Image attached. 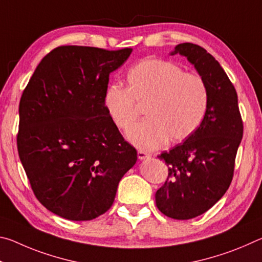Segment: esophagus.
Returning a JSON list of instances; mask_svg holds the SVG:
<instances>
[{"label":"esophagus","instance_id":"1","mask_svg":"<svg viewBox=\"0 0 262 262\" xmlns=\"http://www.w3.org/2000/svg\"><path fill=\"white\" fill-rule=\"evenodd\" d=\"M137 157H139V159H145L150 157V155L148 152L143 151V150H139V151H137Z\"/></svg>","mask_w":262,"mask_h":262}]
</instances>
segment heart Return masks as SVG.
Returning <instances> with one entry per match:
<instances>
[{
  "label": "heart",
  "instance_id": "1",
  "mask_svg": "<svg viewBox=\"0 0 262 262\" xmlns=\"http://www.w3.org/2000/svg\"><path fill=\"white\" fill-rule=\"evenodd\" d=\"M128 88L112 84L104 92V106L115 126L127 130L145 107L148 120L128 132L136 147L152 150L170 140L181 142L201 125L208 105V88L198 74L184 73L173 62L145 59L127 73Z\"/></svg>",
  "mask_w": 262,
  "mask_h": 262
}]
</instances>
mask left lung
Listing matches in <instances>:
<instances>
[{
	"label": "left lung",
	"mask_w": 262,
	"mask_h": 262,
	"mask_svg": "<svg viewBox=\"0 0 262 262\" xmlns=\"http://www.w3.org/2000/svg\"><path fill=\"white\" fill-rule=\"evenodd\" d=\"M176 54L187 57L206 82L208 105L196 132L158 156L168 166V176L155 198L164 215L189 220L210 209L228 190L243 139V121L236 89L219 61L190 42L177 45L171 52Z\"/></svg>",
	"instance_id": "left-lung-1"
}]
</instances>
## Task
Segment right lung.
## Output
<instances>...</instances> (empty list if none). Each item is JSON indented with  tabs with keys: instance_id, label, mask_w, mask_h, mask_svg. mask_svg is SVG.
Here are the masks:
<instances>
[{
	"instance_id": "1",
	"label": "right lung",
	"mask_w": 262,
	"mask_h": 262,
	"mask_svg": "<svg viewBox=\"0 0 262 262\" xmlns=\"http://www.w3.org/2000/svg\"><path fill=\"white\" fill-rule=\"evenodd\" d=\"M132 48L60 46L21 95L17 148L35 198L63 219L90 221L113 205L137 152L104 106L110 74Z\"/></svg>"
}]
</instances>
